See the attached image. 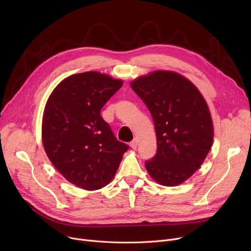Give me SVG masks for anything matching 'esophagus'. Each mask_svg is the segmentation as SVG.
Instances as JSON below:
<instances>
[{"instance_id": "esophagus-1", "label": "esophagus", "mask_w": 251, "mask_h": 251, "mask_svg": "<svg viewBox=\"0 0 251 251\" xmlns=\"http://www.w3.org/2000/svg\"><path fill=\"white\" fill-rule=\"evenodd\" d=\"M130 147L132 148L133 150H136V148H137V139H133L132 141L130 142Z\"/></svg>"}]
</instances>
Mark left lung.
I'll use <instances>...</instances> for the list:
<instances>
[{"label": "left lung", "mask_w": 251, "mask_h": 251, "mask_svg": "<svg viewBox=\"0 0 251 251\" xmlns=\"http://www.w3.org/2000/svg\"><path fill=\"white\" fill-rule=\"evenodd\" d=\"M147 104L154 123L157 151L146 162L161 185L177 186L199 170L214 139L207 104L187 78L171 71H153L131 82Z\"/></svg>", "instance_id": "left-lung-1"}]
</instances>
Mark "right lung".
Here are the masks:
<instances>
[{"label": "right lung", "mask_w": 251, "mask_h": 251, "mask_svg": "<svg viewBox=\"0 0 251 251\" xmlns=\"http://www.w3.org/2000/svg\"><path fill=\"white\" fill-rule=\"evenodd\" d=\"M123 85L109 75H71L50 96L43 118V144L50 161L70 183L97 190L112 181L129 147L119 141L100 110Z\"/></svg>", "instance_id": "right-lung-1"}]
</instances>
